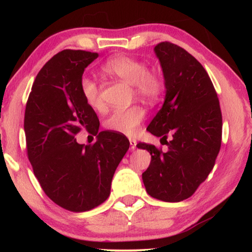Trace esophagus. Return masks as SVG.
<instances>
[{
  "label": "esophagus",
  "mask_w": 252,
  "mask_h": 252,
  "mask_svg": "<svg viewBox=\"0 0 252 252\" xmlns=\"http://www.w3.org/2000/svg\"><path fill=\"white\" fill-rule=\"evenodd\" d=\"M136 148V141L135 140H130V151L134 152Z\"/></svg>",
  "instance_id": "esophagus-1"
}]
</instances>
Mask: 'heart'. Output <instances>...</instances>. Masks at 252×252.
<instances>
[{"instance_id":"obj_1","label":"heart","mask_w":252,"mask_h":252,"mask_svg":"<svg viewBox=\"0 0 252 252\" xmlns=\"http://www.w3.org/2000/svg\"><path fill=\"white\" fill-rule=\"evenodd\" d=\"M103 71L110 77L118 78L131 84L133 92L138 97L149 101L159 98L163 91V79L156 71H149L146 63L129 56H116L106 62ZM80 90L87 104L94 109L103 107L98 85L92 79L83 78L80 82ZM145 118V110L141 106L116 109L107 118L106 126L123 135L135 134L138 126Z\"/></svg>"}]
</instances>
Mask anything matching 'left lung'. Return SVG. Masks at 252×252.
I'll return each instance as SVG.
<instances>
[{"label": "left lung", "mask_w": 252, "mask_h": 252, "mask_svg": "<svg viewBox=\"0 0 252 252\" xmlns=\"http://www.w3.org/2000/svg\"><path fill=\"white\" fill-rule=\"evenodd\" d=\"M155 53L162 68L165 97L147 131L165 140L168 149L145 143L136 146L152 155L142 174L148 195L179 202L194 194L213 169L221 147L222 114L210 77L194 56L170 42L157 44Z\"/></svg>", "instance_id": "obj_1"}]
</instances>
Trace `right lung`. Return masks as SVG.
I'll use <instances>...</instances> for the list:
<instances>
[{"label": "right lung", "instance_id": "1", "mask_svg": "<svg viewBox=\"0 0 252 252\" xmlns=\"http://www.w3.org/2000/svg\"><path fill=\"white\" fill-rule=\"evenodd\" d=\"M97 53L63 50L41 69L25 111L27 153L46 196L72 212L89 211L110 194L112 176L129 149L127 138L98 132L99 120L80 90L84 69ZM81 129L94 134L93 146L76 143Z\"/></svg>", "mask_w": 252, "mask_h": 252}]
</instances>
